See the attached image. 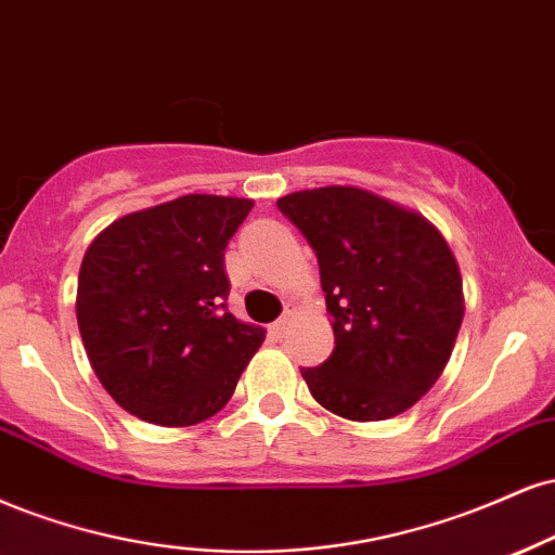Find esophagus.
I'll list each match as a JSON object with an SVG mask.
<instances>
[{
    "label": "esophagus",
    "instance_id": "34e87169",
    "mask_svg": "<svg viewBox=\"0 0 555 555\" xmlns=\"http://www.w3.org/2000/svg\"><path fill=\"white\" fill-rule=\"evenodd\" d=\"M293 317V309L288 306V309H285V314L278 319V322H272L270 324V337H275V340H280V337L285 335V327H288V319Z\"/></svg>",
    "mask_w": 555,
    "mask_h": 555
}]
</instances>
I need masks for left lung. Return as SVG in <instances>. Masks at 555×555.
Segmentation results:
<instances>
[{"label": "left lung", "instance_id": "8db88e82", "mask_svg": "<svg viewBox=\"0 0 555 555\" xmlns=\"http://www.w3.org/2000/svg\"><path fill=\"white\" fill-rule=\"evenodd\" d=\"M317 254L335 350L301 369L309 392L348 421L413 408L444 371L465 314L462 278L441 233L418 212L356 186L278 199Z\"/></svg>", "mask_w": 555, "mask_h": 555}]
</instances>
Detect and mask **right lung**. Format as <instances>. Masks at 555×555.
I'll return each mask as SVG.
<instances>
[{"instance_id": "1", "label": "right lung", "mask_w": 555, "mask_h": 555, "mask_svg": "<svg viewBox=\"0 0 555 555\" xmlns=\"http://www.w3.org/2000/svg\"><path fill=\"white\" fill-rule=\"evenodd\" d=\"M251 207L186 194L124 215L88 246L77 324L95 376L127 413L194 426L231 400L264 340L225 306L223 251Z\"/></svg>"}]
</instances>
